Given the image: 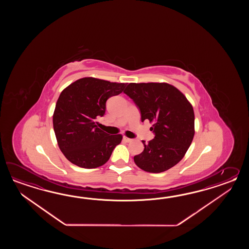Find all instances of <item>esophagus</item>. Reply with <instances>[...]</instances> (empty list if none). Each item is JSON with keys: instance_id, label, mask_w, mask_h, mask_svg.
<instances>
[{"instance_id": "34e87169", "label": "esophagus", "mask_w": 249, "mask_h": 249, "mask_svg": "<svg viewBox=\"0 0 249 249\" xmlns=\"http://www.w3.org/2000/svg\"><path fill=\"white\" fill-rule=\"evenodd\" d=\"M123 139H124V141L125 142H132V139H130V138L126 137V136H124Z\"/></svg>"}]
</instances>
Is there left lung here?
Returning <instances> with one entry per match:
<instances>
[{
	"label": "left lung",
	"instance_id": "1",
	"mask_svg": "<svg viewBox=\"0 0 249 249\" xmlns=\"http://www.w3.org/2000/svg\"><path fill=\"white\" fill-rule=\"evenodd\" d=\"M124 92L141 112L142 122H153L155 137L145 143L134 162L148 173H162L178 164L194 137L195 116L185 96L166 83H131Z\"/></svg>",
	"mask_w": 249,
	"mask_h": 249
}]
</instances>
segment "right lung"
Segmentation results:
<instances>
[{
  "mask_svg": "<svg viewBox=\"0 0 249 249\" xmlns=\"http://www.w3.org/2000/svg\"><path fill=\"white\" fill-rule=\"evenodd\" d=\"M126 84L93 77L74 82L62 90L53 114V128L58 147L72 164L91 169L107 163L122 135H109L97 126L106 102L118 95Z\"/></svg>",
  "mask_w": 249,
  "mask_h": 249,
  "instance_id": "1",
  "label": "right lung"
}]
</instances>
